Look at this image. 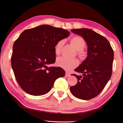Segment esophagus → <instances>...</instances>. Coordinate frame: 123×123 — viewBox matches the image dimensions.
Here are the masks:
<instances>
[{
	"label": "esophagus",
	"mask_w": 123,
	"mask_h": 123,
	"mask_svg": "<svg viewBox=\"0 0 123 123\" xmlns=\"http://www.w3.org/2000/svg\"><path fill=\"white\" fill-rule=\"evenodd\" d=\"M70 75H70V74H69L68 72H66V77H70Z\"/></svg>",
	"instance_id": "1"
}]
</instances>
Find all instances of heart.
Here are the masks:
<instances>
[{
  "label": "heart",
  "mask_w": 123,
  "mask_h": 123,
  "mask_svg": "<svg viewBox=\"0 0 123 123\" xmlns=\"http://www.w3.org/2000/svg\"><path fill=\"white\" fill-rule=\"evenodd\" d=\"M70 43L77 50L78 56L82 59L86 58V57L87 56V53L83 49L86 46V42L84 39L80 36H75L71 38L70 40ZM63 44V40L59 41L55 44L54 47V51L56 55H59L61 53ZM56 64L57 67L63 69L66 71H69L78 66L79 61L76 59H68L63 57H60L57 59Z\"/></svg>",
  "instance_id": "b5f03b06"
}]
</instances>
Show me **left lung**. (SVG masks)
Masks as SVG:
<instances>
[{"mask_svg": "<svg viewBox=\"0 0 123 123\" xmlns=\"http://www.w3.org/2000/svg\"><path fill=\"white\" fill-rule=\"evenodd\" d=\"M71 32L84 38L88 46V56L74 70L83 76L73 74L77 77L78 82L70 89L75 97L89 100L98 96L110 79L114 51L109 41L95 31L80 28L73 29Z\"/></svg>", "mask_w": 123, "mask_h": 123, "instance_id": "8db88e82", "label": "left lung"}]
</instances>
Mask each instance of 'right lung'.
Returning a JSON list of instances; mask_svg holds the SVG:
<instances>
[{
	"mask_svg": "<svg viewBox=\"0 0 123 123\" xmlns=\"http://www.w3.org/2000/svg\"><path fill=\"white\" fill-rule=\"evenodd\" d=\"M70 35L69 31L49 25L25 30L13 45L11 63L16 79L22 89L33 96L49 92L64 70L48 65L54 63V47Z\"/></svg>",
	"mask_w": 123,
	"mask_h": 123,
	"instance_id": "add662e5",
	"label": "right lung"
}]
</instances>
